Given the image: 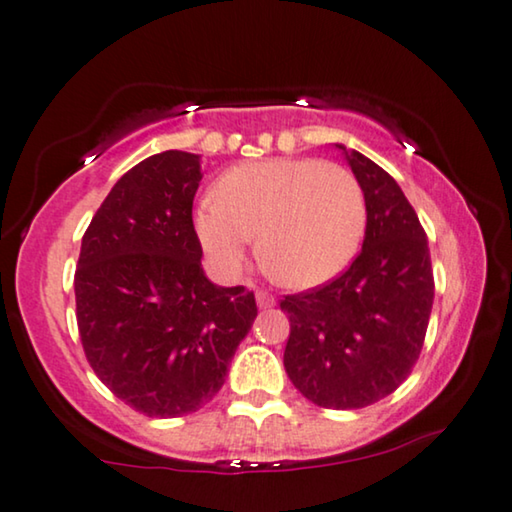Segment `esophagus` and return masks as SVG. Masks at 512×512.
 I'll return each instance as SVG.
<instances>
[{
    "instance_id": "34e87169",
    "label": "esophagus",
    "mask_w": 512,
    "mask_h": 512,
    "mask_svg": "<svg viewBox=\"0 0 512 512\" xmlns=\"http://www.w3.org/2000/svg\"><path fill=\"white\" fill-rule=\"evenodd\" d=\"M255 301H257V308H262V310L273 308V305H276V299L266 292H255Z\"/></svg>"
}]
</instances>
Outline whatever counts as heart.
I'll use <instances>...</instances> for the list:
<instances>
[{
	"mask_svg": "<svg viewBox=\"0 0 512 512\" xmlns=\"http://www.w3.org/2000/svg\"><path fill=\"white\" fill-rule=\"evenodd\" d=\"M365 197L347 167L315 158L241 163L195 209L213 271L232 278L257 236V257L280 285L308 289L352 262L365 232Z\"/></svg>",
	"mask_w": 512,
	"mask_h": 512,
	"instance_id": "obj_1",
	"label": "heart"
}]
</instances>
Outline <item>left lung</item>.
Instances as JSON below:
<instances>
[{
	"mask_svg": "<svg viewBox=\"0 0 512 512\" xmlns=\"http://www.w3.org/2000/svg\"><path fill=\"white\" fill-rule=\"evenodd\" d=\"M365 197V239L352 266L312 292L285 296V370L303 398L361 409L391 395L418 361L434 301L430 248L391 174L335 144Z\"/></svg>",
	"mask_w": 512,
	"mask_h": 512,
	"instance_id": "8db88e82",
	"label": "left lung"
}]
</instances>
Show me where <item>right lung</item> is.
<instances>
[{
    "label": "right lung",
    "instance_id": "add662e5",
    "mask_svg": "<svg viewBox=\"0 0 512 512\" xmlns=\"http://www.w3.org/2000/svg\"><path fill=\"white\" fill-rule=\"evenodd\" d=\"M202 158L163 151L114 183L82 236L75 308L87 361L156 418L202 409L257 317L253 292L204 276L193 227Z\"/></svg>",
    "mask_w": 512,
    "mask_h": 512
}]
</instances>
